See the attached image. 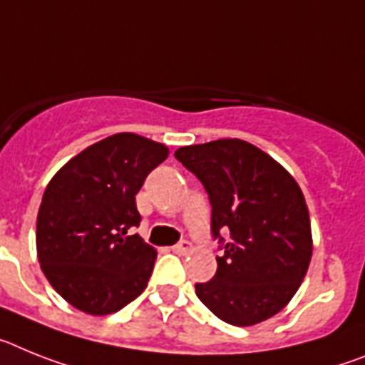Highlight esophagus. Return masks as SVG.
I'll list each match as a JSON object with an SVG mask.
<instances>
[{"instance_id": "1", "label": "esophagus", "mask_w": 365, "mask_h": 365, "mask_svg": "<svg viewBox=\"0 0 365 365\" xmlns=\"http://www.w3.org/2000/svg\"><path fill=\"white\" fill-rule=\"evenodd\" d=\"M192 250V244L189 242V240H180L178 244H174L173 246V252L178 253V255H185V253H189Z\"/></svg>"}]
</instances>
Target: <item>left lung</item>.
<instances>
[{"label": "left lung", "mask_w": 365, "mask_h": 365, "mask_svg": "<svg viewBox=\"0 0 365 365\" xmlns=\"http://www.w3.org/2000/svg\"><path fill=\"white\" fill-rule=\"evenodd\" d=\"M174 156L200 180L211 233L224 255L196 296L222 322L248 327L292 299L312 257L309 209L296 180L242 139L182 147ZM222 230L230 233L226 241Z\"/></svg>", "instance_id": "obj_1"}]
</instances>
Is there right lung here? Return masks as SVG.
I'll use <instances>...</instances> for the list:
<instances>
[{"instance_id": "add662e5", "label": "right lung", "mask_w": 365, "mask_h": 365, "mask_svg": "<svg viewBox=\"0 0 365 365\" xmlns=\"http://www.w3.org/2000/svg\"><path fill=\"white\" fill-rule=\"evenodd\" d=\"M167 156L165 145L123 132L82 150L46 187L38 261L75 309L112 314L147 288L156 250L130 230L141 222L135 195Z\"/></svg>"}]
</instances>
